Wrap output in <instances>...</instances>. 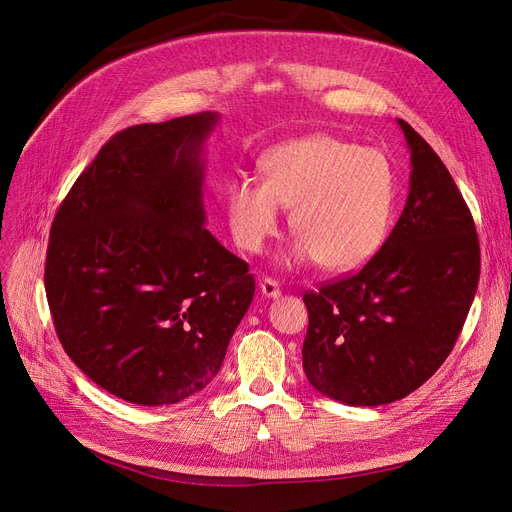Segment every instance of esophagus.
Segmentation results:
<instances>
[{"mask_svg":"<svg viewBox=\"0 0 512 512\" xmlns=\"http://www.w3.org/2000/svg\"><path fill=\"white\" fill-rule=\"evenodd\" d=\"M260 291H262V296H266V298H279L281 296L279 283L275 279H271V277H264L260 281Z\"/></svg>","mask_w":512,"mask_h":512,"instance_id":"esophagus-1","label":"esophagus"}]
</instances>
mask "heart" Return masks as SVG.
Returning a JSON list of instances; mask_svg holds the SVG:
<instances>
[{
	"label": "heart",
	"mask_w": 512,
	"mask_h": 512,
	"mask_svg": "<svg viewBox=\"0 0 512 512\" xmlns=\"http://www.w3.org/2000/svg\"><path fill=\"white\" fill-rule=\"evenodd\" d=\"M262 185L241 179L227 189L229 229L241 250L258 254L277 235L281 206L291 208L296 262L352 271L383 246L394 208V170L373 148L331 135L277 145L260 162Z\"/></svg>",
	"instance_id": "obj_1"
}]
</instances>
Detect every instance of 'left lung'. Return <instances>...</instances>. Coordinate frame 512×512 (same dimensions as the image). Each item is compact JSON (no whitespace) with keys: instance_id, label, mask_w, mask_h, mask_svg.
<instances>
[{"instance_id":"left-lung-1","label":"left lung","mask_w":512,"mask_h":512,"mask_svg":"<svg viewBox=\"0 0 512 512\" xmlns=\"http://www.w3.org/2000/svg\"><path fill=\"white\" fill-rule=\"evenodd\" d=\"M410 191L396 227L354 275L306 291L304 373L350 406H381L421 387L450 356L479 283L467 202L431 145L402 118Z\"/></svg>"}]
</instances>
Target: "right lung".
I'll use <instances>...</instances> for the list:
<instances>
[{"instance_id":"1","label":"right lung","mask_w":512,"mask_h":512,"mask_svg":"<svg viewBox=\"0 0 512 512\" xmlns=\"http://www.w3.org/2000/svg\"><path fill=\"white\" fill-rule=\"evenodd\" d=\"M216 123L202 112L118 131L52 223L45 294L60 344L139 406L204 389L254 298L248 262L204 227L202 145Z\"/></svg>"}]
</instances>
